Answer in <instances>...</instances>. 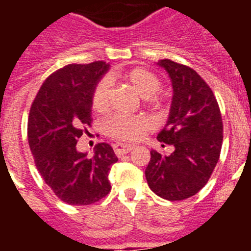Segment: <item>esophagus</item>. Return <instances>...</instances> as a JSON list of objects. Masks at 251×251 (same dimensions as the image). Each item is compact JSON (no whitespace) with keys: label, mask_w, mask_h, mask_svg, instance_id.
<instances>
[{"label":"esophagus","mask_w":251,"mask_h":251,"mask_svg":"<svg viewBox=\"0 0 251 251\" xmlns=\"http://www.w3.org/2000/svg\"><path fill=\"white\" fill-rule=\"evenodd\" d=\"M133 150L132 145H122V143H118V145H114V151L117 156H123L126 153L130 152Z\"/></svg>","instance_id":"obj_1"}]
</instances>
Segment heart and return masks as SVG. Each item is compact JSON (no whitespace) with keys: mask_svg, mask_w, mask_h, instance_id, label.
<instances>
[{"mask_svg":"<svg viewBox=\"0 0 251 251\" xmlns=\"http://www.w3.org/2000/svg\"><path fill=\"white\" fill-rule=\"evenodd\" d=\"M108 79H121L129 84L150 104L157 105L159 103V99L156 94L161 89V80L157 75L146 69L136 68L123 74L112 73ZM108 79H101L93 92L92 106L97 113H103L108 109L110 95V83ZM147 127L148 119L145 117H124V115L112 117L104 124L106 134L121 142L134 141Z\"/></svg>","mask_w":251,"mask_h":251,"instance_id":"heart-1","label":"heart"}]
</instances>
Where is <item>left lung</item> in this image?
Wrapping results in <instances>:
<instances>
[{
	"label": "left lung",
	"instance_id": "8db88e82",
	"mask_svg": "<svg viewBox=\"0 0 251 251\" xmlns=\"http://www.w3.org/2000/svg\"><path fill=\"white\" fill-rule=\"evenodd\" d=\"M157 65L165 69L174 89L167 123L157 139L175 151L170 156L151 151L146 179L157 196L185 200L207 183L219 161L223 119L214 93L194 69L168 59Z\"/></svg>",
	"mask_w": 251,
	"mask_h": 251
}]
</instances>
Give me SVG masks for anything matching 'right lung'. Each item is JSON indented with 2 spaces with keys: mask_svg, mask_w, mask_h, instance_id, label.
<instances>
[{
  "mask_svg": "<svg viewBox=\"0 0 251 251\" xmlns=\"http://www.w3.org/2000/svg\"><path fill=\"white\" fill-rule=\"evenodd\" d=\"M109 70L105 61L70 64L44 81L27 122L35 165L46 185L69 205H90L110 191L109 171L118 161L108 143H98L93 156L76 150L84 127L92 123V97Z\"/></svg>",
  "mask_w": 251,
  "mask_h": 251,
  "instance_id": "obj_1",
  "label": "right lung"
}]
</instances>
